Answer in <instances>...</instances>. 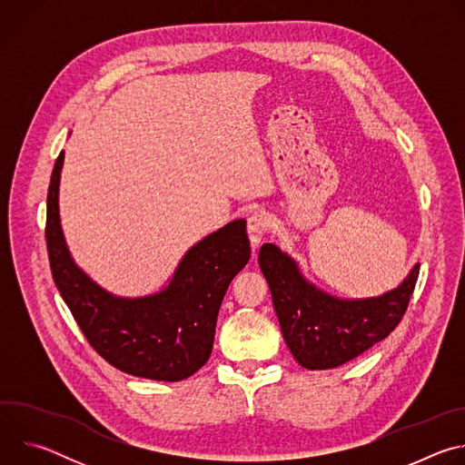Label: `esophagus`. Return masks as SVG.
Instances as JSON below:
<instances>
[{
    "instance_id": "34e87169",
    "label": "esophagus",
    "mask_w": 465,
    "mask_h": 465,
    "mask_svg": "<svg viewBox=\"0 0 465 465\" xmlns=\"http://www.w3.org/2000/svg\"><path fill=\"white\" fill-rule=\"evenodd\" d=\"M269 228H271V217L264 212H253L248 217V237L253 246H257L261 239L267 235Z\"/></svg>"
}]
</instances>
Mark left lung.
Wrapping results in <instances>:
<instances>
[{"mask_svg": "<svg viewBox=\"0 0 465 465\" xmlns=\"http://www.w3.org/2000/svg\"><path fill=\"white\" fill-rule=\"evenodd\" d=\"M259 267L269 282L283 339L307 370H331L386 339L401 322L414 292L420 262L405 282L381 296L341 300L309 283L276 244H262Z\"/></svg>", "mask_w": 465, "mask_h": 465, "instance_id": "8db88e82", "label": "left lung"}]
</instances>
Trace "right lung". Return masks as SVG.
I'll return each instance as SVG.
<instances>
[{"mask_svg":"<svg viewBox=\"0 0 465 465\" xmlns=\"http://www.w3.org/2000/svg\"><path fill=\"white\" fill-rule=\"evenodd\" d=\"M62 163L64 153L47 189L45 242L54 285L86 341L124 373L169 382L191 377L208 362L223 298L250 259L246 221H233L187 250L160 292L119 298L94 283L65 246L58 215Z\"/></svg>","mask_w":465,"mask_h":465,"instance_id":"1","label":"right lung"}]
</instances>
